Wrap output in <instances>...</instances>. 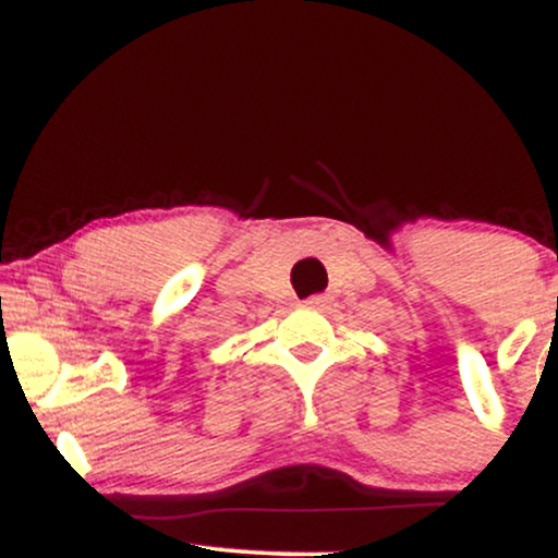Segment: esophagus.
<instances>
[{
  "instance_id": "obj_1",
  "label": "esophagus",
  "mask_w": 558,
  "mask_h": 558,
  "mask_svg": "<svg viewBox=\"0 0 558 558\" xmlns=\"http://www.w3.org/2000/svg\"><path fill=\"white\" fill-rule=\"evenodd\" d=\"M323 304H325L323 296H312V299L304 301V306H310V310H319V306H323Z\"/></svg>"
}]
</instances>
